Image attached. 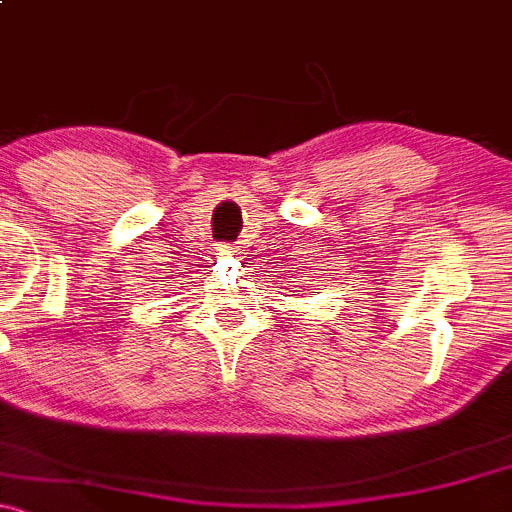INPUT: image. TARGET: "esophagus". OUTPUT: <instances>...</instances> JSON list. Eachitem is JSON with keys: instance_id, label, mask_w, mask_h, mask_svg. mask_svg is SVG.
I'll return each instance as SVG.
<instances>
[{"instance_id": "1", "label": "esophagus", "mask_w": 512, "mask_h": 512, "mask_svg": "<svg viewBox=\"0 0 512 512\" xmlns=\"http://www.w3.org/2000/svg\"><path fill=\"white\" fill-rule=\"evenodd\" d=\"M236 255V248H231V245H219L216 248V257H233Z\"/></svg>"}]
</instances>
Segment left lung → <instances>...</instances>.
<instances>
[{
  "instance_id": "8db88e82",
  "label": "left lung",
  "mask_w": 512,
  "mask_h": 512,
  "mask_svg": "<svg viewBox=\"0 0 512 512\" xmlns=\"http://www.w3.org/2000/svg\"><path fill=\"white\" fill-rule=\"evenodd\" d=\"M313 293H315V291H313Z\"/></svg>"
}]
</instances>
